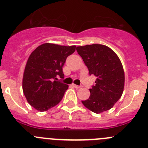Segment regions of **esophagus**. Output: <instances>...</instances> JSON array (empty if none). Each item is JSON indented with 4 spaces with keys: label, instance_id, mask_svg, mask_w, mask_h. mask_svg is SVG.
<instances>
[{
    "label": "esophagus",
    "instance_id": "1",
    "mask_svg": "<svg viewBox=\"0 0 148 148\" xmlns=\"http://www.w3.org/2000/svg\"><path fill=\"white\" fill-rule=\"evenodd\" d=\"M72 86H73V87H74L75 88H76V89H79V88H81V87H82V86L76 85V84H72Z\"/></svg>",
    "mask_w": 148,
    "mask_h": 148
}]
</instances>
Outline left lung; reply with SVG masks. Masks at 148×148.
<instances>
[{"label": "left lung", "mask_w": 148, "mask_h": 148, "mask_svg": "<svg viewBox=\"0 0 148 148\" xmlns=\"http://www.w3.org/2000/svg\"><path fill=\"white\" fill-rule=\"evenodd\" d=\"M90 75L96 77L90 89L88 99L82 101L87 109L101 113L113 108L121 98L125 87V72L118 56L105 45L94 44L77 47Z\"/></svg>", "instance_id": "left-lung-1"}]
</instances>
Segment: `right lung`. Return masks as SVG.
Listing matches in <instances>:
<instances>
[{
    "label": "right lung",
    "instance_id": "right-lung-1",
    "mask_svg": "<svg viewBox=\"0 0 148 148\" xmlns=\"http://www.w3.org/2000/svg\"><path fill=\"white\" fill-rule=\"evenodd\" d=\"M76 46L45 43L30 54L24 72L22 87L27 101L37 110L44 112L58 104L68 89L58 81L64 78L62 67Z\"/></svg>",
    "mask_w": 148,
    "mask_h": 148
}]
</instances>
